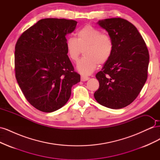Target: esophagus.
<instances>
[{"instance_id":"1","label":"esophagus","mask_w":160,"mask_h":160,"mask_svg":"<svg viewBox=\"0 0 160 160\" xmlns=\"http://www.w3.org/2000/svg\"><path fill=\"white\" fill-rule=\"evenodd\" d=\"M89 79V77H86V76H83V75H81V81H86Z\"/></svg>"}]
</instances>
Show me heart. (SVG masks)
Instances as JSON below:
<instances>
[{"label": "heart", "mask_w": 160, "mask_h": 160, "mask_svg": "<svg viewBox=\"0 0 160 160\" xmlns=\"http://www.w3.org/2000/svg\"><path fill=\"white\" fill-rule=\"evenodd\" d=\"M67 55L77 61L83 51V57L77 63V70L84 75H90L98 67L107 62L113 51L111 38L98 28L85 25L77 32V38L69 37L65 42Z\"/></svg>", "instance_id": "heart-1"}]
</instances>
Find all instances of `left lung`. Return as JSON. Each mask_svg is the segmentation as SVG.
<instances>
[{"instance_id": "1", "label": "left lung", "mask_w": 160, "mask_h": 160, "mask_svg": "<svg viewBox=\"0 0 160 160\" xmlns=\"http://www.w3.org/2000/svg\"><path fill=\"white\" fill-rule=\"evenodd\" d=\"M98 24L108 32L113 42V51L95 75L99 88L94 98L106 108H123L136 99L146 82L148 49L137 28L127 20L106 18Z\"/></svg>"}]
</instances>
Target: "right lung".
Returning <instances> with one entry per match:
<instances>
[{"instance_id":"right-lung-1","label":"right lung","mask_w":160,"mask_h":160,"mask_svg":"<svg viewBox=\"0 0 160 160\" xmlns=\"http://www.w3.org/2000/svg\"><path fill=\"white\" fill-rule=\"evenodd\" d=\"M77 23L65 18L41 19L16 43L17 83L30 104L42 112L61 108L70 98L72 86L80 82L65 48L66 35Z\"/></svg>"}]
</instances>
